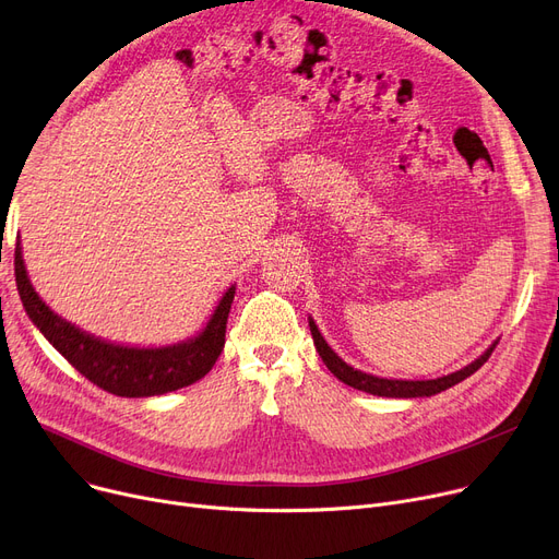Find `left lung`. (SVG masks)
<instances>
[{
  "mask_svg": "<svg viewBox=\"0 0 559 559\" xmlns=\"http://www.w3.org/2000/svg\"><path fill=\"white\" fill-rule=\"evenodd\" d=\"M310 333H312V340H314V346L319 350L321 360H324V365L331 369V373L337 376L344 385L354 388V390H360V392H367V394H373V396H390V399L432 396V394H439V392H444V390L462 383L464 378L476 373L489 360L491 350L498 344V340H496L478 360H474L472 365H466L464 369H460L455 373L435 378V380H390V378H378V376H371V373H365V371H358L354 367H348L335 354V350L326 344V340L321 337V333H319V329H317V324H314L312 319H310Z\"/></svg>",
  "mask_w": 559,
  "mask_h": 559,
  "instance_id": "left-lung-1",
  "label": "left lung"
}]
</instances>
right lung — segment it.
I'll list each match as a JSON object with an SVG mask.
<instances>
[{
  "mask_svg": "<svg viewBox=\"0 0 559 559\" xmlns=\"http://www.w3.org/2000/svg\"><path fill=\"white\" fill-rule=\"evenodd\" d=\"M20 249L22 247L17 242L15 283L28 319L40 329L58 354L104 392L127 399L167 394L197 383L217 362L224 348L226 321L235 287L226 289L211 321L194 340L160 348L120 346L87 335L85 331L72 326L70 321L53 314L36 295L32 281H28Z\"/></svg>",
  "mask_w": 559,
  "mask_h": 559,
  "instance_id": "obj_1",
  "label": "right lung"
}]
</instances>
